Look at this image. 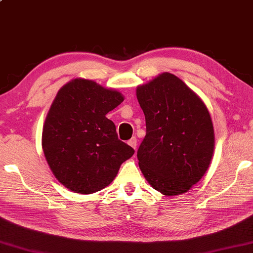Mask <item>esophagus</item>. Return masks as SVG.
<instances>
[{
	"label": "esophagus",
	"instance_id": "34e87169",
	"mask_svg": "<svg viewBox=\"0 0 253 253\" xmlns=\"http://www.w3.org/2000/svg\"><path fill=\"white\" fill-rule=\"evenodd\" d=\"M127 144L130 145L132 148H134V149H136V146H137V139H136V137H132L130 140L127 141Z\"/></svg>",
	"mask_w": 253,
	"mask_h": 253
}]
</instances>
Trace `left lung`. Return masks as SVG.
<instances>
[{
	"mask_svg": "<svg viewBox=\"0 0 253 253\" xmlns=\"http://www.w3.org/2000/svg\"><path fill=\"white\" fill-rule=\"evenodd\" d=\"M146 119L137 150L147 181L164 195L187 192L211 164L214 135L211 115L181 79L163 73L136 90Z\"/></svg>",
	"mask_w": 253,
	"mask_h": 253,
	"instance_id": "obj_1",
	"label": "left lung"
}]
</instances>
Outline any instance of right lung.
Wrapping results in <instances>:
<instances>
[{
    "mask_svg": "<svg viewBox=\"0 0 253 253\" xmlns=\"http://www.w3.org/2000/svg\"><path fill=\"white\" fill-rule=\"evenodd\" d=\"M122 102L120 92L87 79H74L58 92L42 127V145L49 168L67 189L97 192L134 155L106 118Z\"/></svg>",
    "mask_w": 253,
    "mask_h": 253,
    "instance_id": "right-lung-1",
    "label": "right lung"
}]
</instances>
